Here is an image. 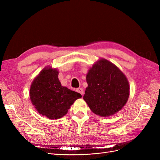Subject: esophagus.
I'll return each instance as SVG.
<instances>
[{
	"instance_id": "1",
	"label": "esophagus",
	"mask_w": 160,
	"mask_h": 160,
	"mask_svg": "<svg viewBox=\"0 0 160 160\" xmlns=\"http://www.w3.org/2000/svg\"><path fill=\"white\" fill-rule=\"evenodd\" d=\"M76 91H77V92L80 93L81 95H82V96H83L84 90H83V89H82V88H78V89H77Z\"/></svg>"
}]
</instances>
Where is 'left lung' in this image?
Returning a JSON list of instances; mask_svg holds the SVG:
<instances>
[{
	"mask_svg": "<svg viewBox=\"0 0 160 160\" xmlns=\"http://www.w3.org/2000/svg\"><path fill=\"white\" fill-rule=\"evenodd\" d=\"M83 99L93 113L101 117L111 116L127 102L130 87L123 72L104 58L93 64L87 73Z\"/></svg>",
	"mask_w": 160,
	"mask_h": 160,
	"instance_id": "obj_1",
	"label": "left lung"
}]
</instances>
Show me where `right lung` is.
<instances>
[{"instance_id": "1", "label": "right lung", "mask_w": 160, "mask_h": 160, "mask_svg": "<svg viewBox=\"0 0 160 160\" xmlns=\"http://www.w3.org/2000/svg\"><path fill=\"white\" fill-rule=\"evenodd\" d=\"M59 71L48 66L37 75L29 89L30 100L38 113L51 120L64 116L71 105L82 96L61 85Z\"/></svg>"}]
</instances>
